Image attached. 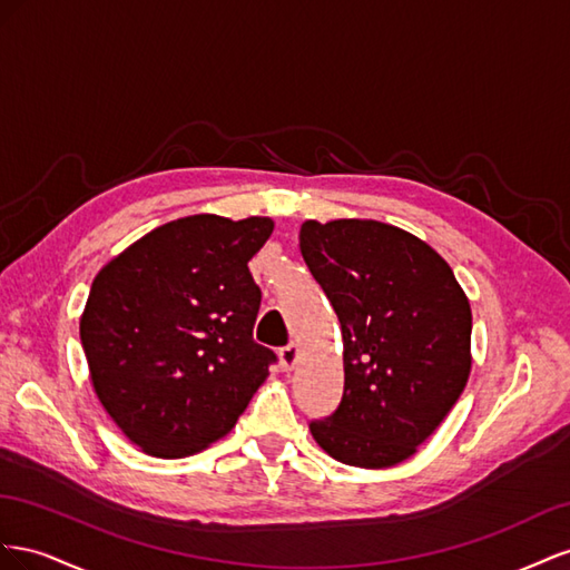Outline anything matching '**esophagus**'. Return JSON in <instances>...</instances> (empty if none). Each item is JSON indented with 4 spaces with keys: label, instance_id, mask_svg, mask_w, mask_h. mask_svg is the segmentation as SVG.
<instances>
[{
    "label": "esophagus",
    "instance_id": "obj_1",
    "mask_svg": "<svg viewBox=\"0 0 570 570\" xmlns=\"http://www.w3.org/2000/svg\"><path fill=\"white\" fill-rule=\"evenodd\" d=\"M279 363H282V370H294L296 363H298V346L296 344H288L279 351Z\"/></svg>",
    "mask_w": 570,
    "mask_h": 570
}]
</instances>
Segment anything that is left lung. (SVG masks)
<instances>
[{
	"label": "left lung",
	"instance_id": "1",
	"mask_svg": "<svg viewBox=\"0 0 570 570\" xmlns=\"http://www.w3.org/2000/svg\"><path fill=\"white\" fill-rule=\"evenodd\" d=\"M301 255L344 338V396L311 420L332 459L389 468L411 459L470 375V303L425 240L372 219L305 222Z\"/></svg>",
	"mask_w": 570,
	"mask_h": 570
}]
</instances>
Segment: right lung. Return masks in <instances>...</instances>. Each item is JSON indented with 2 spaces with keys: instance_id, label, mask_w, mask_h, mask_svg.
I'll return each mask as SVG.
<instances>
[{
  "instance_id": "obj_1",
  "label": "right lung",
  "mask_w": 570,
  "mask_h": 570,
  "mask_svg": "<svg viewBox=\"0 0 570 570\" xmlns=\"http://www.w3.org/2000/svg\"><path fill=\"white\" fill-rule=\"evenodd\" d=\"M269 217L193 215L157 226L100 269L80 344L95 394L150 456L181 459L232 432L276 363L253 327L248 263Z\"/></svg>"
}]
</instances>
